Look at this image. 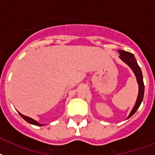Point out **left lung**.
Returning a JSON list of instances; mask_svg holds the SVG:
<instances>
[{
  "mask_svg": "<svg viewBox=\"0 0 155 155\" xmlns=\"http://www.w3.org/2000/svg\"><path fill=\"white\" fill-rule=\"evenodd\" d=\"M119 52L120 54L119 58L123 60V62L127 64L128 66L130 67L134 74L135 75L136 77L137 83L139 84V94H138V97H137L136 102L134 104V107L130 111V114L128 115L127 119L130 118V117L136 112V110L139 109V106H140L141 103L143 99V95H144V84H143V74H142V71H141L140 67L139 66L138 63L136 61V59L134 57V56L132 53L129 52V51H122V50H119Z\"/></svg>",
  "mask_w": 155,
  "mask_h": 155,
  "instance_id": "1",
  "label": "left lung"
}]
</instances>
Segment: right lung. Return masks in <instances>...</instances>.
Masks as SVG:
<instances>
[{"instance_id": "right-lung-1", "label": "right lung", "mask_w": 155, "mask_h": 155, "mask_svg": "<svg viewBox=\"0 0 155 155\" xmlns=\"http://www.w3.org/2000/svg\"><path fill=\"white\" fill-rule=\"evenodd\" d=\"M19 114H20V115H21L22 118H23L24 119H25V121L28 122V123H29L30 124H32V125H36V126H44L42 125V124H41V123H39L38 122L36 121V120H34L33 119H32V118H30V117H28V116H25V115H24V114H22L21 113L18 112Z\"/></svg>"}]
</instances>
